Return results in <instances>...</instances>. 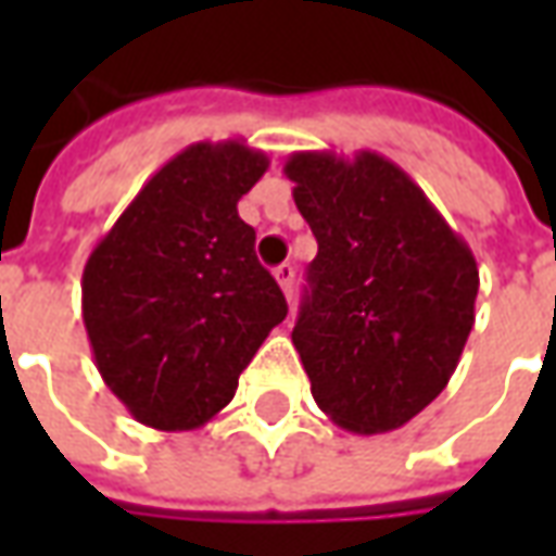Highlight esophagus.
<instances>
[{"label": "esophagus", "mask_w": 556, "mask_h": 556, "mask_svg": "<svg viewBox=\"0 0 556 556\" xmlns=\"http://www.w3.org/2000/svg\"><path fill=\"white\" fill-rule=\"evenodd\" d=\"M274 277H277L279 289L286 291V298H291V291H294V267L279 265L277 270H274Z\"/></svg>", "instance_id": "esophagus-1"}]
</instances>
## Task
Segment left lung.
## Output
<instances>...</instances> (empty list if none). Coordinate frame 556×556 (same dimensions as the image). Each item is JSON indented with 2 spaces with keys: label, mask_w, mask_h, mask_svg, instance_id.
<instances>
[{
  "label": "left lung",
  "mask_w": 556,
  "mask_h": 556,
  "mask_svg": "<svg viewBox=\"0 0 556 556\" xmlns=\"http://www.w3.org/2000/svg\"><path fill=\"white\" fill-rule=\"evenodd\" d=\"M286 175L318 241L291 330L313 399L357 434L402 429L458 366L477 258L408 172L375 151H298Z\"/></svg>",
  "instance_id": "8db88e82"
}]
</instances>
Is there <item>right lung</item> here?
<instances>
[{
  "label": "right lung",
  "instance_id": "1",
  "mask_svg": "<svg viewBox=\"0 0 556 556\" xmlns=\"http://www.w3.org/2000/svg\"><path fill=\"white\" fill-rule=\"evenodd\" d=\"M267 166L241 139L187 146L91 250L83 325L103 384L142 426L190 431L217 417L289 313L238 217Z\"/></svg>",
  "mask_w": 556,
  "mask_h": 556
}]
</instances>
